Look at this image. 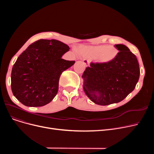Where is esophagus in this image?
Wrapping results in <instances>:
<instances>
[{
  "mask_svg": "<svg viewBox=\"0 0 154 154\" xmlns=\"http://www.w3.org/2000/svg\"><path fill=\"white\" fill-rule=\"evenodd\" d=\"M83 62H84V63L85 65L86 66H88V65H89V63H90V60L88 59H87V58H85V59H84Z\"/></svg>",
  "mask_w": 154,
  "mask_h": 154,
  "instance_id": "34e87169",
  "label": "esophagus"
}]
</instances>
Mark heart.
<instances>
[{"label":"heart","instance_id":"heart-1","mask_svg":"<svg viewBox=\"0 0 154 154\" xmlns=\"http://www.w3.org/2000/svg\"><path fill=\"white\" fill-rule=\"evenodd\" d=\"M82 53L90 57H96L100 63H107L114 60L118 54V50L112 45H99L85 47Z\"/></svg>","mask_w":154,"mask_h":154}]
</instances>
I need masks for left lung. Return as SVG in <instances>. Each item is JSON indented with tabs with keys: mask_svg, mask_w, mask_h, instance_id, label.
I'll return each instance as SVG.
<instances>
[{
	"mask_svg": "<svg viewBox=\"0 0 154 154\" xmlns=\"http://www.w3.org/2000/svg\"><path fill=\"white\" fill-rule=\"evenodd\" d=\"M115 47L119 51L110 62L91 63L82 77L87 97L100 106H107L123 100L135 87L140 76L136 56L123 44Z\"/></svg>",
	"mask_w": 154,
	"mask_h": 154,
	"instance_id": "1",
	"label": "left lung"
}]
</instances>
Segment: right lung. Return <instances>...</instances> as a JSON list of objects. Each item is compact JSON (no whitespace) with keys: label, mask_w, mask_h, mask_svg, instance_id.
I'll list each match as a JSON object with an SVG mask.
<instances>
[{"label":"right lung","mask_w":154,"mask_h":154,"mask_svg":"<svg viewBox=\"0 0 154 154\" xmlns=\"http://www.w3.org/2000/svg\"><path fill=\"white\" fill-rule=\"evenodd\" d=\"M70 49L59 40L40 39L30 44L12 67L11 88L26 106L42 107L57 94L62 73L74 64L62 56Z\"/></svg>","instance_id":"1"}]
</instances>
